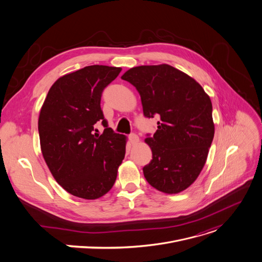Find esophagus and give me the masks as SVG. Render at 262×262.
Segmentation results:
<instances>
[{
    "instance_id": "34e87169",
    "label": "esophagus",
    "mask_w": 262,
    "mask_h": 262,
    "mask_svg": "<svg viewBox=\"0 0 262 262\" xmlns=\"http://www.w3.org/2000/svg\"><path fill=\"white\" fill-rule=\"evenodd\" d=\"M129 141H130V143L132 144H136V143H138V141H139V137H138V135H136V134H130L129 135Z\"/></svg>"
}]
</instances>
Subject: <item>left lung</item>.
<instances>
[{
	"instance_id": "obj_1",
	"label": "left lung",
	"mask_w": 262,
	"mask_h": 262,
	"mask_svg": "<svg viewBox=\"0 0 262 262\" xmlns=\"http://www.w3.org/2000/svg\"><path fill=\"white\" fill-rule=\"evenodd\" d=\"M141 96L146 118L158 116L157 132L147 134L152 160L143 167L159 191L179 193L201 173L214 137L212 103L193 78L169 64L140 66L122 75Z\"/></svg>"
}]
</instances>
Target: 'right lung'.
Listing matches in <instances>:
<instances>
[{
	"label": "right lung",
	"instance_id": "obj_1",
	"mask_svg": "<svg viewBox=\"0 0 262 262\" xmlns=\"http://www.w3.org/2000/svg\"><path fill=\"white\" fill-rule=\"evenodd\" d=\"M121 68L88 66L57 79L38 118L43 159L56 182L72 195L95 200L115 184L125 156V136L108 127L100 106L103 90ZM97 123L105 127L94 133Z\"/></svg>",
	"mask_w": 262,
	"mask_h": 262
}]
</instances>
